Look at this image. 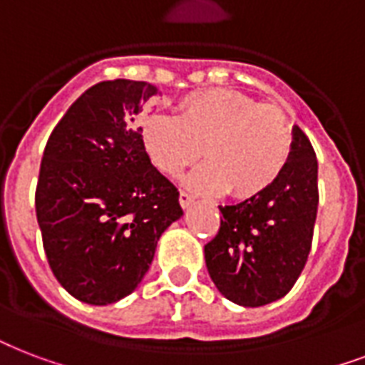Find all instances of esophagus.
I'll use <instances>...</instances> for the list:
<instances>
[{
	"instance_id": "34e87169",
	"label": "esophagus",
	"mask_w": 365,
	"mask_h": 365,
	"mask_svg": "<svg viewBox=\"0 0 365 365\" xmlns=\"http://www.w3.org/2000/svg\"><path fill=\"white\" fill-rule=\"evenodd\" d=\"M191 202H193V197L189 193H185V191H182V193H180V205H182V208H187Z\"/></svg>"
}]
</instances>
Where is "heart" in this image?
<instances>
[{
	"label": "heart",
	"mask_w": 365,
	"mask_h": 365,
	"mask_svg": "<svg viewBox=\"0 0 365 365\" xmlns=\"http://www.w3.org/2000/svg\"><path fill=\"white\" fill-rule=\"evenodd\" d=\"M180 115H149L139 132L151 163L178 178L205 153L208 163L187 178L201 193L250 199L268 189L285 168L293 132L275 105L233 90L189 93L178 105Z\"/></svg>",
	"instance_id": "1"
}]
</instances>
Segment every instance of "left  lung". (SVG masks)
Wrapping results in <instances>:
<instances>
[{
    "mask_svg": "<svg viewBox=\"0 0 365 365\" xmlns=\"http://www.w3.org/2000/svg\"><path fill=\"white\" fill-rule=\"evenodd\" d=\"M318 202V158L294 126L279 178L257 197L220 207V230L205 245L208 274L220 293L247 308L285 297L312 249Z\"/></svg>",
    "mask_w": 365,
    "mask_h": 365,
    "instance_id": "left-lung-1",
    "label": "left lung"
}]
</instances>
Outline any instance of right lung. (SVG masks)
Wrapping results in <instances>:
<instances>
[{"label":"right lung","mask_w":365,"mask_h":365,"mask_svg":"<svg viewBox=\"0 0 365 365\" xmlns=\"http://www.w3.org/2000/svg\"><path fill=\"white\" fill-rule=\"evenodd\" d=\"M157 91L122 78L96 83L47 139L36 187L43 250L57 282L88 304L132 293L163 232L183 214L180 191L133 126Z\"/></svg>","instance_id":"right-lung-1"}]
</instances>
